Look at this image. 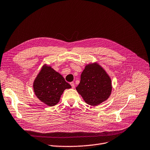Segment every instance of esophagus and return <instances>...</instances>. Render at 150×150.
I'll list each match as a JSON object with an SVG mask.
<instances>
[{
    "label": "esophagus",
    "mask_w": 150,
    "mask_h": 150,
    "mask_svg": "<svg viewBox=\"0 0 150 150\" xmlns=\"http://www.w3.org/2000/svg\"><path fill=\"white\" fill-rule=\"evenodd\" d=\"M70 85H71V87H72L73 88H74L75 87V85H74V83L73 82H70Z\"/></svg>",
    "instance_id": "34e87169"
}]
</instances>
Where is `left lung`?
Listing matches in <instances>:
<instances>
[{
  "mask_svg": "<svg viewBox=\"0 0 150 150\" xmlns=\"http://www.w3.org/2000/svg\"><path fill=\"white\" fill-rule=\"evenodd\" d=\"M84 101L90 105H98L105 101L111 95L112 81L104 69L97 62L85 65L81 81L76 88Z\"/></svg>",
  "mask_w": 150,
  "mask_h": 150,
  "instance_id": "obj_1",
  "label": "left lung"
}]
</instances>
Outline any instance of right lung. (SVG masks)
<instances>
[{
  "mask_svg": "<svg viewBox=\"0 0 150 150\" xmlns=\"http://www.w3.org/2000/svg\"><path fill=\"white\" fill-rule=\"evenodd\" d=\"M33 88L35 95L42 103L54 106L59 102L64 90L71 86L51 66L45 64L34 80Z\"/></svg>",
  "mask_w": 150,
  "mask_h": 150,
  "instance_id": "add662e5",
  "label": "right lung"
}]
</instances>
